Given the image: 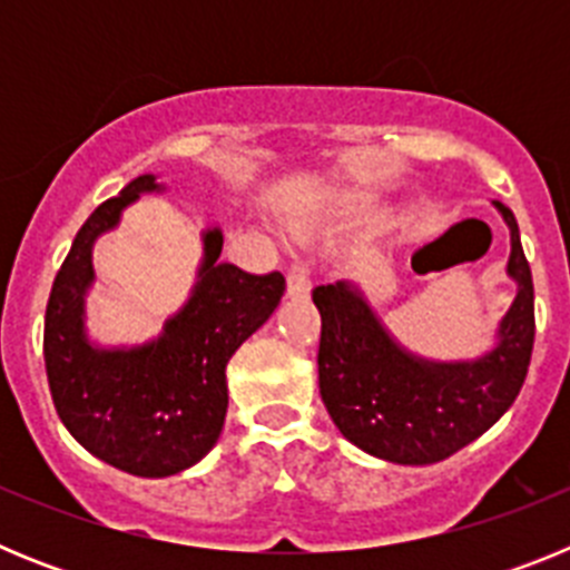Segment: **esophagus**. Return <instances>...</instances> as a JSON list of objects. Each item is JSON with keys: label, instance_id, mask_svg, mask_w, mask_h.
Here are the masks:
<instances>
[{"label": "esophagus", "instance_id": "esophagus-1", "mask_svg": "<svg viewBox=\"0 0 570 570\" xmlns=\"http://www.w3.org/2000/svg\"><path fill=\"white\" fill-rule=\"evenodd\" d=\"M311 294V271L308 262L296 259L288 271V296L291 299H305Z\"/></svg>", "mask_w": 570, "mask_h": 570}]
</instances>
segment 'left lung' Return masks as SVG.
<instances>
[{
  "label": "left lung",
  "mask_w": 570,
  "mask_h": 570,
  "mask_svg": "<svg viewBox=\"0 0 570 570\" xmlns=\"http://www.w3.org/2000/svg\"><path fill=\"white\" fill-rule=\"evenodd\" d=\"M511 228L508 276L517 296L497 328V345L476 360L431 362L411 354L340 279L314 288L322 316L320 394L347 442L396 465H431L482 436L505 414L525 382L533 351V282L520 225L493 203Z\"/></svg>",
  "instance_id": "left-lung-1"
}]
</instances>
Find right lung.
Here are the masks:
<instances>
[{"instance_id":"obj_1","label":"right lung","mask_w":570,"mask_h":570,"mask_svg":"<svg viewBox=\"0 0 570 570\" xmlns=\"http://www.w3.org/2000/svg\"><path fill=\"white\" fill-rule=\"evenodd\" d=\"M156 190L165 185L154 174L136 176L88 216L45 311V371L59 420L85 451L148 480L196 465L216 445L228 411V360L285 294L279 271L256 276L219 262L223 230L208 228L194 291L163 334L134 347L94 345L85 328V296L97 279L94 242Z\"/></svg>"}]
</instances>
